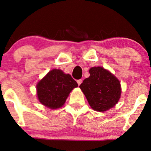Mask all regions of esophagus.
I'll list each match as a JSON object with an SVG mask.
<instances>
[{"instance_id":"obj_1","label":"esophagus","mask_w":151,"mask_h":151,"mask_svg":"<svg viewBox=\"0 0 151 151\" xmlns=\"http://www.w3.org/2000/svg\"><path fill=\"white\" fill-rule=\"evenodd\" d=\"M82 81H83L82 79H78V80H77V83H78V86H80L81 83H82Z\"/></svg>"}]
</instances>
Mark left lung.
<instances>
[{"label":"left lung","mask_w":151,"mask_h":151,"mask_svg":"<svg viewBox=\"0 0 151 151\" xmlns=\"http://www.w3.org/2000/svg\"><path fill=\"white\" fill-rule=\"evenodd\" d=\"M90 76L79 88L89 105L96 111H105L115 106L121 95L120 83L117 78L103 67H92Z\"/></svg>","instance_id":"obj_1"}]
</instances>
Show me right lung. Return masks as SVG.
Here are the masks:
<instances>
[{"instance_id":"add662e5","label":"right lung","mask_w":151,"mask_h":151,"mask_svg":"<svg viewBox=\"0 0 151 151\" xmlns=\"http://www.w3.org/2000/svg\"><path fill=\"white\" fill-rule=\"evenodd\" d=\"M78 84L69 74L53 69L37 84V95L42 105L50 109H57L64 105L70 92Z\"/></svg>"}]
</instances>
